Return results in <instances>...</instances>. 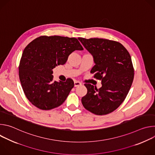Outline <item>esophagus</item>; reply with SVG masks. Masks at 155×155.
I'll list each match as a JSON object with an SVG mask.
<instances>
[{"label":"esophagus","mask_w":155,"mask_h":155,"mask_svg":"<svg viewBox=\"0 0 155 155\" xmlns=\"http://www.w3.org/2000/svg\"><path fill=\"white\" fill-rule=\"evenodd\" d=\"M81 84V83L80 81H74V86H75V87L80 86Z\"/></svg>","instance_id":"1"}]
</instances>
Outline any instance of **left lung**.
<instances>
[{"label": "left lung", "instance_id": "8db88e82", "mask_svg": "<svg viewBox=\"0 0 155 155\" xmlns=\"http://www.w3.org/2000/svg\"><path fill=\"white\" fill-rule=\"evenodd\" d=\"M78 39L93 56L95 65L91 71L94 78L102 81L99 89L85 83L87 94L81 98L88 111L104 115L114 112L124 101L134 79L130 56L120 43L104 38Z\"/></svg>", "mask_w": 155, "mask_h": 155}]
</instances>
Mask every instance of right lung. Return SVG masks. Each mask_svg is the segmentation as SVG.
I'll use <instances>...</instances> for the list:
<instances>
[{"mask_svg":"<svg viewBox=\"0 0 155 155\" xmlns=\"http://www.w3.org/2000/svg\"><path fill=\"white\" fill-rule=\"evenodd\" d=\"M83 48L77 38L40 36L25 48L19 65V77L23 91L32 104L48 110L60 106L74 86L71 78L53 81V69L63 65L75 50Z\"/></svg>","mask_w":155,"mask_h":155,"instance_id":"right-lung-1","label":"right lung"}]
</instances>
